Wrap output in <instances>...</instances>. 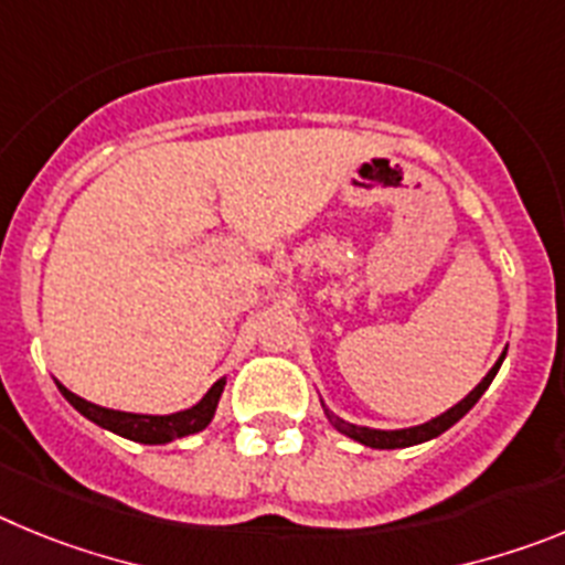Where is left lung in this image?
Wrapping results in <instances>:
<instances>
[{"label":"left lung","mask_w":565,"mask_h":565,"mask_svg":"<svg viewBox=\"0 0 565 565\" xmlns=\"http://www.w3.org/2000/svg\"><path fill=\"white\" fill-rule=\"evenodd\" d=\"M503 356H507V351L501 353V359L495 362V367H492V371L483 376V382L478 384L476 391L469 393L467 398H461L456 407H450L447 413H441L438 418H433V422L418 424V427H411V430H371V427H356V424L342 422V418L331 416V413H328V418H331L333 427H337L339 433H344V436L353 438V441L364 444V447H373V450H398V447H413V444L430 441V438L441 436L444 430H450L458 418H463L469 411H472V404H476L478 398L483 396V391H487L489 384H492V379H495V373H498V367H501Z\"/></svg>","instance_id":"obj_1"}]
</instances>
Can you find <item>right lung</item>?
Returning a JSON list of instances; mask_svg holds the SVG:
<instances>
[{"label":"right lung","mask_w":565,"mask_h":565,"mask_svg":"<svg viewBox=\"0 0 565 565\" xmlns=\"http://www.w3.org/2000/svg\"><path fill=\"white\" fill-rule=\"evenodd\" d=\"M58 384V382H56ZM223 384L226 379L212 384V391L201 398V402L189 407V411L172 413V416H141V413H121V411H107V407H98V404L87 402V398L70 393L64 384H58L62 396L67 398L73 407H76L82 416H87L89 422H96L104 430H113L118 436L129 438V441L138 444H167L172 438L192 436V433H201L209 422L214 418L217 411V402H221Z\"/></svg>","instance_id":"obj_1"}]
</instances>
